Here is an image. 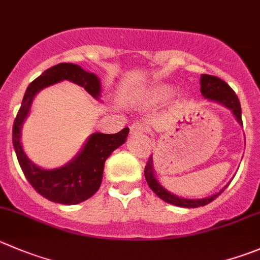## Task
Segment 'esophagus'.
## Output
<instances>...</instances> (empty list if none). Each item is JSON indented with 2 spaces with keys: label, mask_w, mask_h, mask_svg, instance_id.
<instances>
[{
  "label": "esophagus",
  "mask_w": 260,
  "mask_h": 260,
  "mask_svg": "<svg viewBox=\"0 0 260 260\" xmlns=\"http://www.w3.org/2000/svg\"><path fill=\"white\" fill-rule=\"evenodd\" d=\"M129 128H131V135L132 136H142L145 135V133H147V128H146L142 123L136 122L133 123Z\"/></svg>",
  "instance_id": "34e87169"
}]
</instances>
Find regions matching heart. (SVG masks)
Masks as SVG:
<instances>
[{
	"label": "heart",
	"mask_w": 260,
	"mask_h": 260,
	"mask_svg": "<svg viewBox=\"0 0 260 260\" xmlns=\"http://www.w3.org/2000/svg\"><path fill=\"white\" fill-rule=\"evenodd\" d=\"M174 87L164 82H152V84L135 86L125 92V96L129 102L141 105H156L168 100L173 95Z\"/></svg>",
	"instance_id": "heart-1"
}]
</instances>
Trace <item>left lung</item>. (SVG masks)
<instances>
[{
    "label": "left lung",
    "mask_w": 260,
    "mask_h": 260,
    "mask_svg": "<svg viewBox=\"0 0 260 260\" xmlns=\"http://www.w3.org/2000/svg\"><path fill=\"white\" fill-rule=\"evenodd\" d=\"M201 94L205 96V99H207L208 102L217 103V104L222 105L226 109L230 110L234 114L235 119L243 125V120H241V107L240 102H239L238 95L234 92V90L226 84L223 80L218 79L216 76H210V75H202L201 76ZM145 178L147 180L148 186L152 189L153 193L157 196L158 198H161L162 201H165L166 203H170V205L178 206V207H184V208H196L201 207V206H206L208 203L212 202L216 197H218L221 193L223 191L222 188L218 193H215L213 196L206 198H198V200H194V198H184L175 196V194L170 193L169 190H166L162 185L160 184V181L157 180L155 175V169H153V160L152 156L148 158V162L145 168Z\"/></svg>",
    "instance_id": "8db88e82"
}]
</instances>
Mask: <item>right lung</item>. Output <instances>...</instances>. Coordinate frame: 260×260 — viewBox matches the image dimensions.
<instances>
[{"label":"right lung","mask_w":260,"mask_h":260,"mask_svg":"<svg viewBox=\"0 0 260 260\" xmlns=\"http://www.w3.org/2000/svg\"><path fill=\"white\" fill-rule=\"evenodd\" d=\"M71 81L84 87L94 99L102 96L100 79L79 64L59 63L43 72L27 86L21 107L12 128V143L21 170L32 188L47 200L60 205H77L92 197L100 188L105 160L125 142L129 128L115 135L95 132L90 135L84 147L66 165L55 169H43L26 156L21 145V129L27 118L35 95L44 87L60 81Z\"/></svg>","instance_id":"right-lung-1"}]
</instances>
